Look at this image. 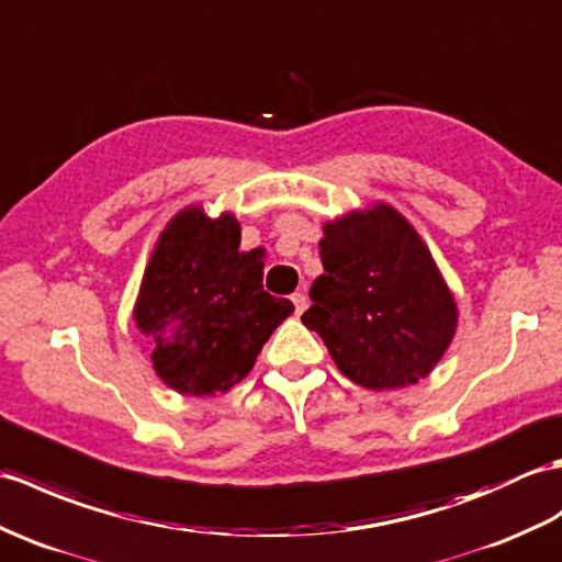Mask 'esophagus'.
Segmentation results:
<instances>
[{
    "instance_id": "esophagus-1",
    "label": "esophagus",
    "mask_w": 562,
    "mask_h": 562,
    "mask_svg": "<svg viewBox=\"0 0 562 562\" xmlns=\"http://www.w3.org/2000/svg\"><path fill=\"white\" fill-rule=\"evenodd\" d=\"M292 304H294V313H296V316H302V313L306 311V294H304V292L292 294Z\"/></svg>"
}]
</instances>
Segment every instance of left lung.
<instances>
[{
    "label": "left lung",
    "mask_w": 562,
    "mask_h": 562,
    "mask_svg": "<svg viewBox=\"0 0 562 562\" xmlns=\"http://www.w3.org/2000/svg\"><path fill=\"white\" fill-rule=\"evenodd\" d=\"M323 276L302 316L349 381L393 390L434 371L458 306L434 256L395 207L351 211L323 225Z\"/></svg>",
    "instance_id": "obj_1"
}]
</instances>
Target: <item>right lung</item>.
Instances as JSON below:
<instances>
[{"label": "right lung", "instance_id": "obj_1", "mask_svg": "<svg viewBox=\"0 0 562 562\" xmlns=\"http://www.w3.org/2000/svg\"><path fill=\"white\" fill-rule=\"evenodd\" d=\"M239 237L234 215L187 207L160 234L143 276L134 321L153 342L155 373L181 395L227 393L294 311L263 290V258L239 251Z\"/></svg>", "mask_w": 562, "mask_h": 562}]
</instances>
